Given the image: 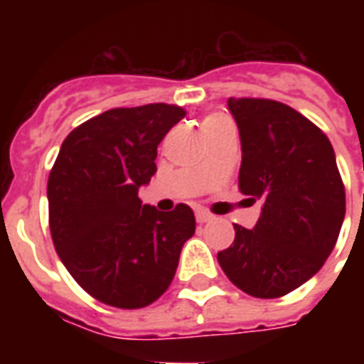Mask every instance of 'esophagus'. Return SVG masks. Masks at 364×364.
Wrapping results in <instances>:
<instances>
[{
  "mask_svg": "<svg viewBox=\"0 0 364 364\" xmlns=\"http://www.w3.org/2000/svg\"><path fill=\"white\" fill-rule=\"evenodd\" d=\"M211 219H213V215H211V213H208V211H202V210L196 211V221H198L200 225H204V223H210Z\"/></svg>",
  "mask_w": 364,
  "mask_h": 364,
  "instance_id": "1",
  "label": "esophagus"
}]
</instances>
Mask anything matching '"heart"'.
I'll return each instance as SVG.
<instances>
[{
  "mask_svg": "<svg viewBox=\"0 0 364 364\" xmlns=\"http://www.w3.org/2000/svg\"><path fill=\"white\" fill-rule=\"evenodd\" d=\"M223 121H227V119L221 115H210V117H205L204 122H202V126H204V130H210V128H213V126H217L219 122H223Z\"/></svg>",
  "mask_w": 364,
  "mask_h": 364,
  "instance_id": "heart-1",
  "label": "heart"
}]
</instances>
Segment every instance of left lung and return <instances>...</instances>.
Instances as JSON below:
<instances>
[{"mask_svg":"<svg viewBox=\"0 0 364 364\" xmlns=\"http://www.w3.org/2000/svg\"><path fill=\"white\" fill-rule=\"evenodd\" d=\"M238 124V185L262 211L251 230L217 253L243 293L277 299L319 272L336 245L346 191L328 137L293 107L262 98H228Z\"/></svg>","mask_w":364,"mask_h":364,"instance_id":"8db88e82","label":"left lung"}]
</instances>
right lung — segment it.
<instances>
[{
    "label": "right lung",
    "instance_id": "add662e5",
    "mask_svg": "<svg viewBox=\"0 0 364 364\" xmlns=\"http://www.w3.org/2000/svg\"><path fill=\"white\" fill-rule=\"evenodd\" d=\"M187 115L179 105L117 107L65 137L48 176V227L73 279L104 304H153L176 276L193 210L143 205L137 191L156 171V147Z\"/></svg>",
    "mask_w": 364,
    "mask_h": 364
}]
</instances>
